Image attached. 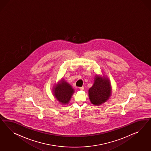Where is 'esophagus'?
<instances>
[{
  "mask_svg": "<svg viewBox=\"0 0 151 151\" xmlns=\"http://www.w3.org/2000/svg\"><path fill=\"white\" fill-rule=\"evenodd\" d=\"M79 89L81 90H84V87L82 86V87H79Z\"/></svg>",
  "mask_w": 151,
  "mask_h": 151,
  "instance_id": "1",
  "label": "esophagus"
}]
</instances>
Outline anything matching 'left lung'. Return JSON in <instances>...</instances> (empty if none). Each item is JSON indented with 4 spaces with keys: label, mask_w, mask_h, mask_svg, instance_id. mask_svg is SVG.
Returning <instances> with one entry per match:
<instances>
[{
    "label": "left lung",
    "mask_w": 151,
    "mask_h": 151,
    "mask_svg": "<svg viewBox=\"0 0 151 151\" xmlns=\"http://www.w3.org/2000/svg\"><path fill=\"white\" fill-rule=\"evenodd\" d=\"M111 93L110 80L106 77L96 76L94 83L88 90V96L92 104L100 105L108 100Z\"/></svg>",
    "instance_id": "left-lung-1"
}]
</instances>
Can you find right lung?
Instances as JSON below:
<instances>
[{"instance_id": "obj_1", "label": "right lung", "mask_w": 151, "mask_h": 151, "mask_svg": "<svg viewBox=\"0 0 151 151\" xmlns=\"http://www.w3.org/2000/svg\"><path fill=\"white\" fill-rule=\"evenodd\" d=\"M55 98L62 104H68L73 95L74 90L68 82L62 79L53 89Z\"/></svg>"}]
</instances>
